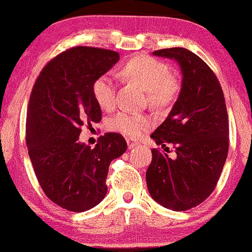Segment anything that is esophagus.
Masks as SVG:
<instances>
[{"instance_id":"1","label":"esophagus","mask_w":252,"mask_h":252,"mask_svg":"<svg viewBox=\"0 0 252 252\" xmlns=\"http://www.w3.org/2000/svg\"><path fill=\"white\" fill-rule=\"evenodd\" d=\"M126 143H128V148L129 149H132V148H135V147L138 146V142H136V141L131 140V138H126Z\"/></svg>"}]
</instances>
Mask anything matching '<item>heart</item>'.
<instances>
[{"label": "heart", "instance_id": "1", "mask_svg": "<svg viewBox=\"0 0 252 252\" xmlns=\"http://www.w3.org/2000/svg\"><path fill=\"white\" fill-rule=\"evenodd\" d=\"M121 74L128 82L140 85L147 91V100L155 109H166L173 105L181 90L180 80L169 73L166 63L150 57H135L121 68ZM116 84L106 74L96 78L92 84V94L98 105L104 110H112L116 105ZM154 126L148 115L121 111L110 118L109 128L114 131L141 137Z\"/></svg>", "mask_w": 252, "mask_h": 252}]
</instances>
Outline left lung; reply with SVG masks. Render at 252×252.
I'll return each instance as SVG.
<instances>
[{"instance_id":"obj_1","label":"left lung","mask_w":252,"mask_h":252,"mask_svg":"<svg viewBox=\"0 0 252 252\" xmlns=\"http://www.w3.org/2000/svg\"><path fill=\"white\" fill-rule=\"evenodd\" d=\"M153 54L179 63L182 86L168 117L152 134L158 146L173 144L176 158L152 149L147 186L163 207L187 211L206 200L220 178L230 142L226 104L215 72L193 52L173 47Z\"/></svg>"}]
</instances>
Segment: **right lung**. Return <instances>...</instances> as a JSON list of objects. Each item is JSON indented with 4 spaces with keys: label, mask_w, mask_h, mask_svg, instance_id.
<instances>
[{
    "label": "right lung",
    "mask_w": 252,
    "mask_h": 252,
    "mask_svg": "<svg viewBox=\"0 0 252 252\" xmlns=\"http://www.w3.org/2000/svg\"><path fill=\"white\" fill-rule=\"evenodd\" d=\"M118 59L115 51L68 48L43 66L32 89L26 118L28 154L47 198L71 212H84L103 200L110 162L126 150L117 132L100 136L94 148L78 141L84 124L102 120L92 84Z\"/></svg>",
    "instance_id": "1"
}]
</instances>
